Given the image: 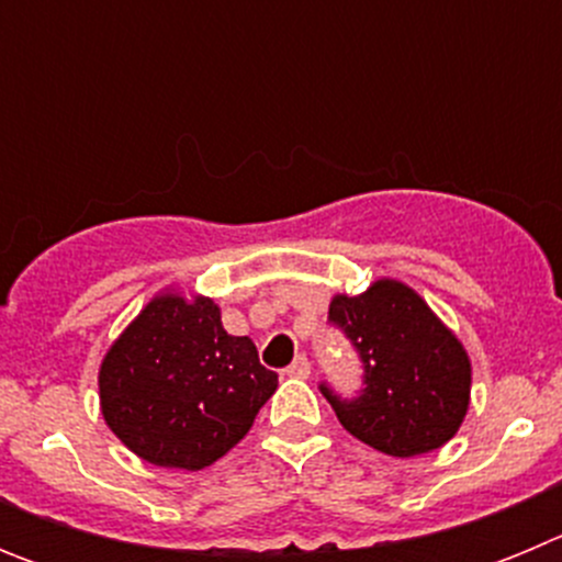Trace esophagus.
<instances>
[{
  "mask_svg": "<svg viewBox=\"0 0 562 562\" xmlns=\"http://www.w3.org/2000/svg\"><path fill=\"white\" fill-rule=\"evenodd\" d=\"M284 374H286V376H295V380H306V376L312 374V369H310V360H306L304 355H297L295 360H292L290 366H286V369H284Z\"/></svg>",
  "mask_w": 562,
  "mask_h": 562,
  "instance_id": "esophagus-1",
  "label": "esophagus"
}]
</instances>
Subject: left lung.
<instances>
[{"label": "left lung", "mask_w": 562, "mask_h": 562, "mask_svg": "<svg viewBox=\"0 0 562 562\" xmlns=\"http://www.w3.org/2000/svg\"><path fill=\"white\" fill-rule=\"evenodd\" d=\"M329 321L346 331L366 371V389L355 400H340L321 385L355 439L411 459L459 434L470 408L473 366L419 292L396 278H380L360 295L331 297Z\"/></svg>", "instance_id": "1"}]
</instances>
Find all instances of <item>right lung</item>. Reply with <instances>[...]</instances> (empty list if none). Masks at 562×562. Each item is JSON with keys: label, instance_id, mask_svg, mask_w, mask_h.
<instances>
[{"label": "right lung", "instance_id": "right-lung-1", "mask_svg": "<svg viewBox=\"0 0 562 562\" xmlns=\"http://www.w3.org/2000/svg\"><path fill=\"white\" fill-rule=\"evenodd\" d=\"M98 389L103 422L134 456L202 470L245 439L278 374L250 337L227 335L211 297L162 290L109 346Z\"/></svg>", "mask_w": 562, "mask_h": 562}]
</instances>
